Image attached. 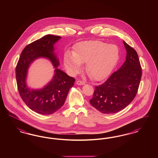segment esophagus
Instances as JSON below:
<instances>
[{"label": "esophagus", "mask_w": 158, "mask_h": 158, "mask_svg": "<svg viewBox=\"0 0 158 158\" xmlns=\"http://www.w3.org/2000/svg\"><path fill=\"white\" fill-rule=\"evenodd\" d=\"M76 84L78 85H83L85 84V82L83 81H77L76 82Z\"/></svg>", "instance_id": "obj_1"}]
</instances>
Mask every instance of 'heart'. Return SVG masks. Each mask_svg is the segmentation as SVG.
I'll use <instances>...</instances> for the list:
<instances>
[{"instance_id": "b5f03b06", "label": "heart", "mask_w": 158, "mask_h": 158, "mask_svg": "<svg viewBox=\"0 0 158 158\" xmlns=\"http://www.w3.org/2000/svg\"><path fill=\"white\" fill-rule=\"evenodd\" d=\"M118 56L117 45L101 41H85L77 43L73 53L64 54V63L72 74L79 73L81 64L86 63L85 70L90 78L102 81L110 74Z\"/></svg>"}]
</instances>
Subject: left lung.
Returning a JSON list of instances; mask_svg holds the SVG:
<instances>
[{
	"instance_id": "8db88e82",
	"label": "left lung",
	"mask_w": 158,
	"mask_h": 158,
	"mask_svg": "<svg viewBox=\"0 0 158 158\" xmlns=\"http://www.w3.org/2000/svg\"><path fill=\"white\" fill-rule=\"evenodd\" d=\"M126 60L105 82L95 87L90 104L103 114L120 111L135 98L142 77V67L135 50L123 41Z\"/></svg>"
}]
</instances>
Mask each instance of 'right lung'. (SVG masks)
Returning a JSON list of instances; mask_svg holds the SVG:
<instances>
[{
    "label": "right lung",
    "mask_w": 158,
    "mask_h": 158,
    "mask_svg": "<svg viewBox=\"0 0 158 158\" xmlns=\"http://www.w3.org/2000/svg\"><path fill=\"white\" fill-rule=\"evenodd\" d=\"M61 37L47 35L27 45L21 54L16 67V83L23 101L32 111L43 115L56 112L64 104L68 92L75 79L57 69L59 61L53 53L55 43ZM39 57L48 58L56 68L52 81L40 90H34L26 85L27 69L30 63Z\"/></svg>",
    "instance_id": "obj_1"
}]
</instances>
